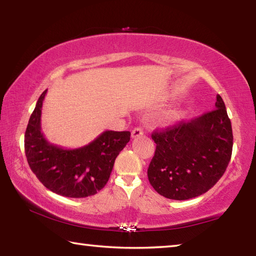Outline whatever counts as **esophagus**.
I'll return each instance as SVG.
<instances>
[{
	"mask_svg": "<svg viewBox=\"0 0 256 256\" xmlns=\"http://www.w3.org/2000/svg\"><path fill=\"white\" fill-rule=\"evenodd\" d=\"M144 136V130H142L141 128H136L132 131V138H138V136Z\"/></svg>",
	"mask_w": 256,
	"mask_h": 256,
	"instance_id": "obj_1",
	"label": "esophagus"
}]
</instances>
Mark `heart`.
<instances>
[{"instance_id": "heart-1", "label": "heart", "mask_w": 256, "mask_h": 256, "mask_svg": "<svg viewBox=\"0 0 256 256\" xmlns=\"http://www.w3.org/2000/svg\"><path fill=\"white\" fill-rule=\"evenodd\" d=\"M177 118H178V115H177L176 112H172V114H170V116H168V118H170V120H176Z\"/></svg>"}]
</instances>
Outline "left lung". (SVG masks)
Here are the masks:
<instances>
[{
  "mask_svg": "<svg viewBox=\"0 0 256 256\" xmlns=\"http://www.w3.org/2000/svg\"><path fill=\"white\" fill-rule=\"evenodd\" d=\"M152 140L157 146L148 178L160 196L182 201L208 192L226 172L232 151L222 98L216 94V110L154 132Z\"/></svg>",
  "mask_w": 256,
  "mask_h": 256,
  "instance_id": "obj_1",
  "label": "left lung"
}]
</instances>
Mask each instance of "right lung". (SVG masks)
<instances>
[{"mask_svg": "<svg viewBox=\"0 0 256 256\" xmlns=\"http://www.w3.org/2000/svg\"><path fill=\"white\" fill-rule=\"evenodd\" d=\"M47 90L40 94L24 133V152L32 170L52 192L68 198L96 194L110 180L115 159L130 141L128 131H105L76 149L50 144L42 132V108Z\"/></svg>", "mask_w": 256, "mask_h": 256, "instance_id": "add662e5", "label": "right lung"}]
</instances>
